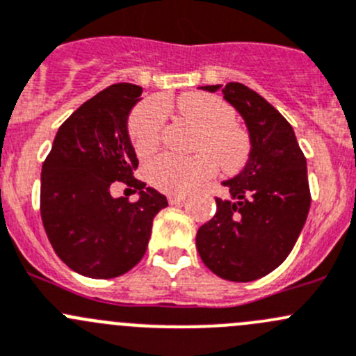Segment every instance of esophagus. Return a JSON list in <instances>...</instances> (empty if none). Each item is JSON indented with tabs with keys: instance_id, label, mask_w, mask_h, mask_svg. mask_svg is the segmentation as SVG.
<instances>
[{
	"instance_id": "34e87169",
	"label": "esophagus",
	"mask_w": 356,
	"mask_h": 356,
	"mask_svg": "<svg viewBox=\"0 0 356 356\" xmlns=\"http://www.w3.org/2000/svg\"><path fill=\"white\" fill-rule=\"evenodd\" d=\"M186 202V196L184 195H170L168 196V203L170 205H181V203Z\"/></svg>"
}]
</instances>
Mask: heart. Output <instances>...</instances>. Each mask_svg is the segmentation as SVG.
I'll use <instances>...</instances> for the list:
<instances>
[{"label": "heart", "instance_id": "b5f03b06", "mask_svg": "<svg viewBox=\"0 0 356 356\" xmlns=\"http://www.w3.org/2000/svg\"><path fill=\"white\" fill-rule=\"evenodd\" d=\"M182 116L202 127L196 143V156L181 158L161 154L147 165V179L160 191L168 195H186L212 179L220 167L226 172H238L248 160L250 139L236 125V113L220 99L207 94H186L177 101ZM165 104L149 101L140 104L130 118L129 132L132 146L140 158H146L158 147L163 132Z\"/></svg>", "mask_w": 356, "mask_h": 356}]
</instances>
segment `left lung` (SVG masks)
<instances>
[{"instance_id":"obj_1","label":"left lung","mask_w":356,"mask_h":356,"mask_svg":"<svg viewBox=\"0 0 356 356\" xmlns=\"http://www.w3.org/2000/svg\"><path fill=\"white\" fill-rule=\"evenodd\" d=\"M222 90L250 136L247 165L224 181L229 200L216 198V216L196 233L200 257L229 282L266 277L287 259L309 212L308 170L291 123L241 83L202 86Z\"/></svg>"}]
</instances>
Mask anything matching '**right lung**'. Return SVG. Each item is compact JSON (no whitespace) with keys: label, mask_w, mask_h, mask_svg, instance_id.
I'll list each match as a JSON object with an SVG mask.
<instances>
[{"label":"right lung","mask_w":356,"mask_h":356,"mask_svg":"<svg viewBox=\"0 0 356 356\" xmlns=\"http://www.w3.org/2000/svg\"><path fill=\"white\" fill-rule=\"evenodd\" d=\"M143 88L116 83L79 106L60 125L41 168L40 210L55 254L76 273L115 278L146 254L153 219L167 198L134 177L139 160L129 115ZM118 180L140 191L137 202L113 199Z\"/></svg>","instance_id":"right-lung-1"}]
</instances>
